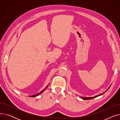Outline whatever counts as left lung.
<instances>
[{"label":"left lung","instance_id":"left-lung-1","mask_svg":"<svg viewBox=\"0 0 120 120\" xmlns=\"http://www.w3.org/2000/svg\"><path fill=\"white\" fill-rule=\"evenodd\" d=\"M109 89H108V90H109ZM106 91H105V92H106ZM104 93H105V92H104ZM104 93H102V94H99V95H97V96H95V97H81V98L84 99V100H90V99H92V98H96V97H98V96H99L101 95H102V94H103Z\"/></svg>","mask_w":120,"mask_h":120}]
</instances>
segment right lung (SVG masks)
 Wrapping results in <instances>:
<instances>
[{
	"label": "right lung",
	"mask_w": 120,
	"mask_h": 120,
	"mask_svg": "<svg viewBox=\"0 0 120 120\" xmlns=\"http://www.w3.org/2000/svg\"><path fill=\"white\" fill-rule=\"evenodd\" d=\"M47 87L45 88V89H44L43 90H42V91H41L40 92H39V93H37V94H36V95H33V96H30V97H36V96H38V95H39V94H40L41 93H42V92H43L44 90H45L46 89V88L47 87Z\"/></svg>",
	"instance_id": "right-lung-1"
}]
</instances>
